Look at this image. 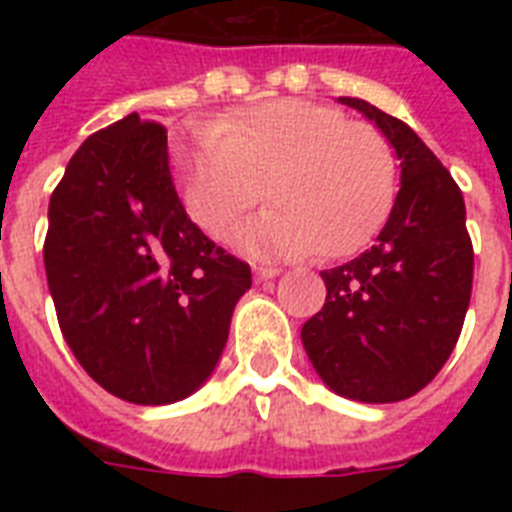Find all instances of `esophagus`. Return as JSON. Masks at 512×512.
<instances>
[{"instance_id": "esophagus-1", "label": "esophagus", "mask_w": 512, "mask_h": 512, "mask_svg": "<svg viewBox=\"0 0 512 512\" xmlns=\"http://www.w3.org/2000/svg\"><path fill=\"white\" fill-rule=\"evenodd\" d=\"M279 268H255V279L257 281H271L279 276Z\"/></svg>"}]
</instances>
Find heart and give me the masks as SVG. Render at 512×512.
Instances as JSON below:
<instances>
[{
  "mask_svg": "<svg viewBox=\"0 0 512 512\" xmlns=\"http://www.w3.org/2000/svg\"><path fill=\"white\" fill-rule=\"evenodd\" d=\"M185 212L223 239L265 196L273 207L233 244L255 257H345L366 247L396 199V159L364 122L313 100H263L172 146Z\"/></svg>",
  "mask_w": 512,
  "mask_h": 512,
  "instance_id": "1",
  "label": "heart"
}]
</instances>
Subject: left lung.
Returning a JSON list of instances; mask_svg holds the SVG:
<instances>
[{
  "label": "left lung",
  "mask_w": 512,
  "mask_h": 512,
  "mask_svg": "<svg viewBox=\"0 0 512 512\" xmlns=\"http://www.w3.org/2000/svg\"><path fill=\"white\" fill-rule=\"evenodd\" d=\"M385 135L401 188L372 249L321 271L327 303L303 324V345L329 390L393 404L428 385L452 356L473 289L465 199L417 132L358 98H340Z\"/></svg>",
  "instance_id": "obj_1"
}]
</instances>
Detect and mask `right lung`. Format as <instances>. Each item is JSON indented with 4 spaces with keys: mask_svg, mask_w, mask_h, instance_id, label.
I'll use <instances>...</instances> for the list:
<instances>
[{
    "mask_svg": "<svg viewBox=\"0 0 512 512\" xmlns=\"http://www.w3.org/2000/svg\"><path fill=\"white\" fill-rule=\"evenodd\" d=\"M47 217V284L84 372L130 404L196 393L252 273L185 215L162 124L130 114L90 135Z\"/></svg>",
    "mask_w": 512,
    "mask_h": 512,
    "instance_id": "obj_1",
    "label": "right lung"
}]
</instances>
